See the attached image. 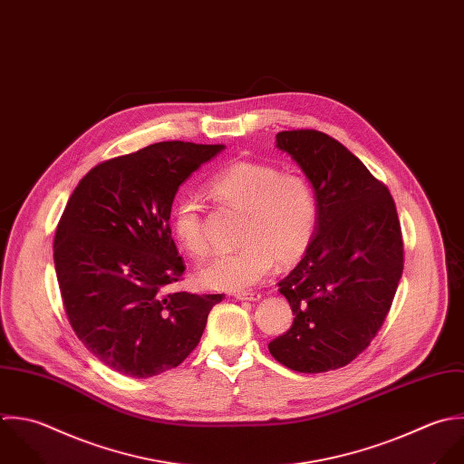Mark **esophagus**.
Returning <instances> with one entry per match:
<instances>
[{
    "mask_svg": "<svg viewBox=\"0 0 464 464\" xmlns=\"http://www.w3.org/2000/svg\"><path fill=\"white\" fill-rule=\"evenodd\" d=\"M235 298H237V300H246V302H256V300H260L262 296H260L258 293H237Z\"/></svg>",
    "mask_w": 464,
    "mask_h": 464,
    "instance_id": "obj_1",
    "label": "esophagus"
}]
</instances>
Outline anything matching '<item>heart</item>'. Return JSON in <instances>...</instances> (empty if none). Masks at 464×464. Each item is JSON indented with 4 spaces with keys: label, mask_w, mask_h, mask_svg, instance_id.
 <instances>
[{
    "label": "heart",
    "mask_w": 464,
    "mask_h": 464,
    "mask_svg": "<svg viewBox=\"0 0 464 464\" xmlns=\"http://www.w3.org/2000/svg\"><path fill=\"white\" fill-rule=\"evenodd\" d=\"M209 193L222 204L244 209L235 251L220 253L198 269V282L215 291L240 293L258 284L275 264L298 262L309 249L318 224V198L298 173H282L266 162H235L215 175ZM177 242L193 256L208 251L200 206L180 197L171 211Z\"/></svg>",
    "instance_id": "1"
}]
</instances>
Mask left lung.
<instances>
[{"label": "left lung", "instance_id": "obj_1", "mask_svg": "<svg viewBox=\"0 0 464 464\" xmlns=\"http://www.w3.org/2000/svg\"><path fill=\"white\" fill-rule=\"evenodd\" d=\"M318 198L314 238L278 282L295 322L269 343L291 371L349 365L382 329L403 275V238L394 198L342 142L316 130L276 135Z\"/></svg>", "mask_w": 464, "mask_h": 464}]
</instances>
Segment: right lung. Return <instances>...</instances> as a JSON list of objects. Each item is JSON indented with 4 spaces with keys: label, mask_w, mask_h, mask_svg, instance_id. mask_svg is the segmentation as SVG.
Here are the masks:
<instances>
[{
    "label": "right lung",
    "mask_w": 464,
    "mask_h": 464,
    "mask_svg": "<svg viewBox=\"0 0 464 464\" xmlns=\"http://www.w3.org/2000/svg\"><path fill=\"white\" fill-rule=\"evenodd\" d=\"M224 144L166 140L92 168L70 195L53 237L68 322L106 367L151 378L198 345L224 295L168 291L184 260L169 215L179 186Z\"/></svg>",
    "instance_id": "1"
}]
</instances>
